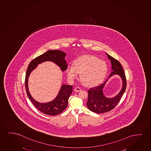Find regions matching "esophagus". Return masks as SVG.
<instances>
[{"label": "esophagus", "mask_w": 151, "mask_h": 151, "mask_svg": "<svg viewBox=\"0 0 151 151\" xmlns=\"http://www.w3.org/2000/svg\"><path fill=\"white\" fill-rule=\"evenodd\" d=\"M81 88H79V87H76L74 89V91L75 92H79V91H81Z\"/></svg>", "instance_id": "34e87169"}]
</instances>
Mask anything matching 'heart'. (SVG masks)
Here are the masks:
<instances>
[{
	"label": "heart",
	"instance_id": "obj_1",
	"mask_svg": "<svg viewBox=\"0 0 151 151\" xmlns=\"http://www.w3.org/2000/svg\"><path fill=\"white\" fill-rule=\"evenodd\" d=\"M108 71L107 65L104 61L95 56L86 55L79 57L73 64L66 68L68 79L74 80L81 74V79L87 87H95L99 85L105 78Z\"/></svg>",
	"mask_w": 151,
	"mask_h": 151
}]
</instances>
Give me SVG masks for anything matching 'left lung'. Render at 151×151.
<instances>
[{"label": "left lung", "mask_w": 151, "mask_h": 151, "mask_svg": "<svg viewBox=\"0 0 151 151\" xmlns=\"http://www.w3.org/2000/svg\"><path fill=\"white\" fill-rule=\"evenodd\" d=\"M111 63L112 72L109 78L114 74L119 75L122 79V88L120 92L114 97H106L103 93L102 89L107 82V79L99 86L90 88L88 91V99L87 106L90 110L97 114H102L109 111L116 107L120 101L121 98L126 90V79L123 68L118 60L106 54Z\"/></svg>", "instance_id": "8db88e82"}]
</instances>
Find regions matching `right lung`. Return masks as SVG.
I'll return each instance as SVG.
<instances>
[{"instance_id": "right-lung-1", "label": "right lung", "mask_w": 151, "mask_h": 151, "mask_svg": "<svg viewBox=\"0 0 151 151\" xmlns=\"http://www.w3.org/2000/svg\"><path fill=\"white\" fill-rule=\"evenodd\" d=\"M65 56L66 54L61 50H50L32 60L27 68L25 77V87L28 97L37 109L45 114L56 116L66 109L68 104V99L72 92L73 87L70 85L62 84L58 95L54 100L48 103H41L35 101L29 93L28 87V77L31 72L37 68L38 64L45 61L54 62L60 67L62 72H64L68 66L65 59Z\"/></svg>"}]
</instances>
